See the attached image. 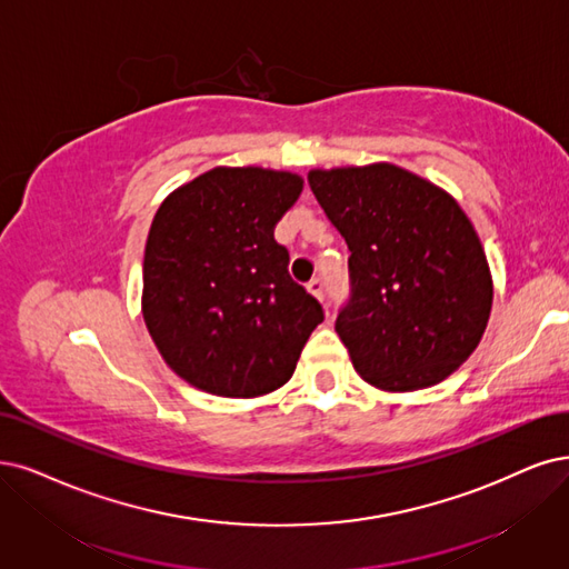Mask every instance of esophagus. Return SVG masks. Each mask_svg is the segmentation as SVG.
Masks as SVG:
<instances>
[{
  "mask_svg": "<svg viewBox=\"0 0 569 569\" xmlns=\"http://www.w3.org/2000/svg\"><path fill=\"white\" fill-rule=\"evenodd\" d=\"M307 288H309L311 296H317L321 302L326 300V283H323L321 277H313V279L307 283ZM326 307H328V305H326Z\"/></svg>",
  "mask_w": 569,
  "mask_h": 569,
  "instance_id": "obj_1",
  "label": "esophagus"
}]
</instances>
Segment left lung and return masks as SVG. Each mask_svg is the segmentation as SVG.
Masks as SVG:
<instances>
[{"label": "left lung", "mask_w": 569, "mask_h": 569, "mask_svg": "<svg viewBox=\"0 0 569 569\" xmlns=\"http://www.w3.org/2000/svg\"><path fill=\"white\" fill-rule=\"evenodd\" d=\"M309 187L349 246V300L335 330L366 382L438 385L486 332L492 277L459 203L393 163L311 171Z\"/></svg>", "instance_id": "1"}]
</instances>
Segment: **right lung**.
Here are the masks:
<instances>
[{"mask_svg": "<svg viewBox=\"0 0 569 569\" xmlns=\"http://www.w3.org/2000/svg\"><path fill=\"white\" fill-rule=\"evenodd\" d=\"M300 192L292 173L213 168L159 206L144 246L142 317L184 382L252 398L290 380L323 321L273 239Z\"/></svg>", "mask_w": 569, "mask_h": 569, "instance_id": "add662e5", "label": "right lung"}]
</instances>
